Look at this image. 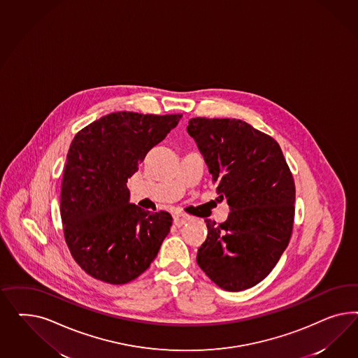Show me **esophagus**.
I'll use <instances>...</instances> for the list:
<instances>
[{"instance_id":"1","label":"esophagus","mask_w":358,"mask_h":358,"mask_svg":"<svg viewBox=\"0 0 358 358\" xmlns=\"http://www.w3.org/2000/svg\"><path fill=\"white\" fill-rule=\"evenodd\" d=\"M189 220H190V217H187V215L180 214V215H176V217H174V224H176L177 227H182L185 223H187Z\"/></svg>"}]
</instances>
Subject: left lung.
Segmentation results:
<instances>
[{
    "label": "left lung",
    "mask_w": 358,
    "mask_h": 358,
    "mask_svg": "<svg viewBox=\"0 0 358 358\" xmlns=\"http://www.w3.org/2000/svg\"><path fill=\"white\" fill-rule=\"evenodd\" d=\"M187 132L231 210L220 224L205 219L196 262L219 287L250 289L273 271L292 238L293 174L280 144L247 122L193 118Z\"/></svg>",
    "instance_id": "left-lung-1"
}]
</instances>
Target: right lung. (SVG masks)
<instances>
[{
	"label": "right lung",
	"mask_w": 358,
	"mask_h": 358,
	"mask_svg": "<svg viewBox=\"0 0 358 358\" xmlns=\"http://www.w3.org/2000/svg\"><path fill=\"white\" fill-rule=\"evenodd\" d=\"M181 117L117 111L87 124L71 143L60 214L68 248L93 278L127 283L157 256L172 217L130 203L127 181Z\"/></svg>",
	"instance_id": "1"
}]
</instances>
